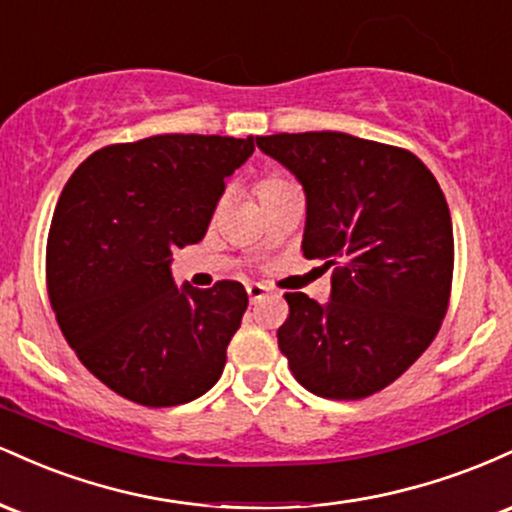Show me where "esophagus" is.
<instances>
[{"label": "esophagus", "instance_id": "obj_1", "mask_svg": "<svg viewBox=\"0 0 512 512\" xmlns=\"http://www.w3.org/2000/svg\"><path fill=\"white\" fill-rule=\"evenodd\" d=\"M245 291H248L250 303H257V301H262L264 296H267L269 289L264 284H248V286H245Z\"/></svg>", "mask_w": 512, "mask_h": 512}]
</instances>
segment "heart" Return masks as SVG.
Masks as SVG:
<instances>
[{"instance_id": "obj_1", "label": "heart", "mask_w": 512, "mask_h": 512, "mask_svg": "<svg viewBox=\"0 0 512 512\" xmlns=\"http://www.w3.org/2000/svg\"><path fill=\"white\" fill-rule=\"evenodd\" d=\"M281 182L284 180H279V178H269V180H264L262 185H260V190H264V187H274V185H281Z\"/></svg>"}]
</instances>
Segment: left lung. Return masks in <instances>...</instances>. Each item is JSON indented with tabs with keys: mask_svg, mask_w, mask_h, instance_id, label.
I'll use <instances>...</instances> for the list:
<instances>
[{
	"mask_svg": "<svg viewBox=\"0 0 512 512\" xmlns=\"http://www.w3.org/2000/svg\"><path fill=\"white\" fill-rule=\"evenodd\" d=\"M257 149L301 182L303 255L334 267L327 303L286 293L281 354L313 395H373L424 354L448 310V202L431 170L397 146L303 132L257 137Z\"/></svg>",
	"mask_w": 512,
	"mask_h": 512,
	"instance_id": "left-lung-1",
	"label": "left lung"
}]
</instances>
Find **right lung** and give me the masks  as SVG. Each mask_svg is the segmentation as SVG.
I'll return each instance as SVG.
<instances>
[{
	"instance_id": "add662e5",
	"label": "right lung",
	"mask_w": 512,
	"mask_h": 512,
	"mask_svg": "<svg viewBox=\"0 0 512 512\" xmlns=\"http://www.w3.org/2000/svg\"><path fill=\"white\" fill-rule=\"evenodd\" d=\"M255 139L158 134L96 151L64 185L48 236V291L79 361L144 407L216 385L248 293L238 281L178 286L173 250L207 233Z\"/></svg>"
}]
</instances>
